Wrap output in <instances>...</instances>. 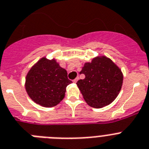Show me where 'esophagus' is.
<instances>
[{"label":"esophagus","mask_w":149,"mask_h":149,"mask_svg":"<svg viewBox=\"0 0 149 149\" xmlns=\"http://www.w3.org/2000/svg\"><path fill=\"white\" fill-rule=\"evenodd\" d=\"M78 79H79V77H76L75 79L73 80V82H74V83H77V81H78Z\"/></svg>","instance_id":"esophagus-1"}]
</instances>
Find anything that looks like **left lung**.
Returning <instances> with one entry per match:
<instances>
[{
	"mask_svg": "<svg viewBox=\"0 0 149 149\" xmlns=\"http://www.w3.org/2000/svg\"><path fill=\"white\" fill-rule=\"evenodd\" d=\"M80 74L85 78L77 81V87L91 107L100 109L111 104L120 93L123 74L108 57L97 56L86 62Z\"/></svg>",
	"mask_w": 149,
	"mask_h": 149,
	"instance_id": "1",
	"label": "left lung"
}]
</instances>
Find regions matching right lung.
<instances>
[{"instance_id": "1", "label": "right lung", "mask_w": 149, "mask_h": 149, "mask_svg": "<svg viewBox=\"0 0 149 149\" xmlns=\"http://www.w3.org/2000/svg\"><path fill=\"white\" fill-rule=\"evenodd\" d=\"M72 83L66 70L53 59L43 57L29 70L25 78V90L35 103L49 108L65 97L66 87Z\"/></svg>"}]
</instances>
